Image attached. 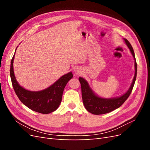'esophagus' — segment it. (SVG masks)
<instances>
[{"label":"esophagus","instance_id":"34e87169","mask_svg":"<svg viewBox=\"0 0 150 150\" xmlns=\"http://www.w3.org/2000/svg\"><path fill=\"white\" fill-rule=\"evenodd\" d=\"M75 74L77 75H80L81 74H82V71L79 68H76V69L75 70Z\"/></svg>","mask_w":150,"mask_h":150}]
</instances>
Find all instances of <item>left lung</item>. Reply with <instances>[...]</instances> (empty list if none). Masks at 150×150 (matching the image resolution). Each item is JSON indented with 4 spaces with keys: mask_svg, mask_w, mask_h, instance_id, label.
Wrapping results in <instances>:
<instances>
[{
    "mask_svg": "<svg viewBox=\"0 0 150 150\" xmlns=\"http://www.w3.org/2000/svg\"><path fill=\"white\" fill-rule=\"evenodd\" d=\"M125 41L127 46L129 47L131 53L134 59L135 74L129 90L122 96L111 99H104L97 96L96 94L90 89L87 81L82 78H79V81L81 86V92H82V98L83 104L86 110L93 115H103L112 111L116 109L120 108L123 104L132 91L133 86L135 83L137 74V64L136 61L134 52L131 44L128 40L125 39Z\"/></svg>",
    "mask_w": 150,
    "mask_h": 150,
    "instance_id": "1",
    "label": "left lung"
}]
</instances>
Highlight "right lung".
I'll list each match as a JSON object with an SVG mask.
<instances>
[{
  "label": "right lung",
  "instance_id": "add662e5",
  "mask_svg": "<svg viewBox=\"0 0 150 150\" xmlns=\"http://www.w3.org/2000/svg\"><path fill=\"white\" fill-rule=\"evenodd\" d=\"M14 55L11 62L10 74L13 88L20 101L31 110L42 114H48L56 110L62 101L65 86L73 76L72 72L62 76L46 89L40 91H30L21 87L16 79L13 70Z\"/></svg>",
  "mask_w": 150,
  "mask_h": 150
}]
</instances>
